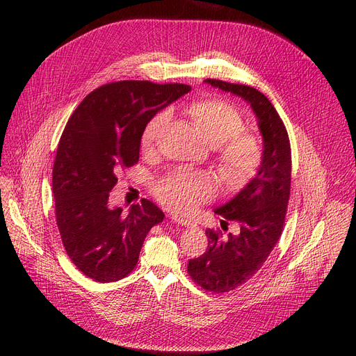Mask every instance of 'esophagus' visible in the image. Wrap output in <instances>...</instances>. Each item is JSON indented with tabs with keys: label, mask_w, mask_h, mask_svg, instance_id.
Segmentation results:
<instances>
[{
	"label": "esophagus",
	"mask_w": 356,
	"mask_h": 356,
	"mask_svg": "<svg viewBox=\"0 0 356 356\" xmlns=\"http://www.w3.org/2000/svg\"><path fill=\"white\" fill-rule=\"evenodd\" d=\"M173 222H176V223H179V225H181V227H192L193 223L189 220V219H184V218H180V216H172L170 218Z\"/></svg>",
	"instance_id": "obj_1"
}]
</instances>
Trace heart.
<instances>
[{"label":"heart","instance_id":"b5f03b06","mask_svg":"<svg viewBox=\"0 0 356 356\" xmlns=\"http://www.w3.org/2000/svg\"><path fill=\"white\" fill-rule=\"evenodd\" d=\"M188 114L211 145L216 147V160L222 181L236 188L251 180L263 161V144L258 136L242 131L244 118L239 111L223 99H203L188 106ZM168 121V111H160L147 122L141 147L152 152ZM215 193V183L208 173L175 170L154 186V196L165 208L192 212Z\"/></svg>","mask_w":356,"mask_h":356}]
</instances>
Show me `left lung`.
Wrapping results in <instances>:
<instances>
[{"label":"left lung","mask_w":356,"mask_h":356,"mask_svg":"<svg viewBox=\"0 0 356 356\" xmlns=\"http://www.w3.org/2000/svg\"><path fill=\"white\" fill-rule=\"evenodd\" d=\"M207 82L250 102L264 140L258 175L215 211L227 220H235L239 234L223 238L219 229H207V251L188 264V273L197 286L222 294L252 278L282 236L290 199L291 147L283 120L264 93L248 85L219 79Z\"/></svg>","instance_id":"left-lung-1"}]
</instances>
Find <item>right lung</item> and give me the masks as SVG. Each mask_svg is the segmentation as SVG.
<instances>
[{
  "label": "right lung",
  "instance_id": "right-lung-1",
  "mask_svg": "<svg viewBox=\"0 0 356 356\" xmlns=\"http://www.w3.org/2000/svg\"><path fill=\"white\" fill-rule=\"evenodd\" d=\"M192 88L184 83L120 81L85 97L70 115L53 164L56 222L72 263L98 283L127 277L143 242L164 218L141 199L128 213L111 208L117 173L138 163L143 131L160 109Z\"/></svg>",
  "mask_w": 356,
  "mask_h": 356
}]
</instances>
